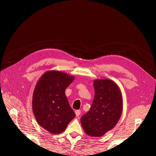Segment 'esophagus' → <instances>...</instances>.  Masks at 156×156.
I'll return each mask as SVG.
<instances>
[{
  "mask_svg": "<svg viewBox=\"0 0 156 156\" xmlns=\"http://www.w3.org/2000/svg\"><path fill=\"white\" fill-rule=\"evenodd\" d=\"M75 115H76V116H79L80 115H81V111H79V110L75 111Z\"/></svg>",
  "mask_w": 156,
  "mask_h": 156,
  "instance_id": "obj_1",
  "label": "esophagus"
}]
</instances>
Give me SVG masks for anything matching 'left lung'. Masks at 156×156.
<instances>
[{"label":"left lung","instance_id":"obj_1","mask_svg":"<svg viewBox=\"0 0 156 156\" xmlns=\"http://www.w3.org/2000/svg\"><path fill=\"white\" fill-rule=\"evenodd\" d=\"M95 96L90 110L81 119L85 133L101 136L117 124L123 109V99L119 87L108 79L94 81Z\"/></svg>","mask_w":156,"mask_h":156}]
</instances>
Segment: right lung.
Returning <instances> with one entry per match:
<instances>
[{"label": "right lung", "mask_w": 156, "mask_h": 156, "mask_svg": "<svg viewBox=\"0 0 156 156\" xmlns=\"http://www.w3.org/2000/svg\"><path fill=\"white\" fill-rule=\"evenodd\" d=\"M74 79L67 73L49 70L36 83L32 96L33 113L37 124L50 133H61L75 117L65 94Z\"/></svg>", "instance_id": "add662e5"}]
</instances>
